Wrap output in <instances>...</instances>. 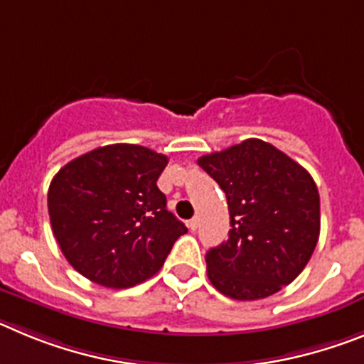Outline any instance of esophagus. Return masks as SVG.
I'll use <instances>...</instances> for the list:
<instances>
[{
    "label": "esophagus",
    "mask_w": 364,
    "mask_h": 364,
    "mask_svg": "<svg viewBox=\"0 0 364 364\" xmlns=\"http://www.w3.org/2000/svg\"><path fill=\"white\" fill-rule=\"evenodd\" d=\"M198 224H200V220H198V217H193L191 220L188 222V228H189V230H191V231H197Z\"/></svg>",
    "instance_id": "obj_1"
}]
</instances>
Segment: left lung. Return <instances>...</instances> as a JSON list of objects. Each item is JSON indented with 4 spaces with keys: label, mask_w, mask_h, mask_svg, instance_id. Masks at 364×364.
<instances>
[{
    "label": "left lung",
    "mask_w": 364,
    "mask_h": 364,
    "mask_svg": "<svg viewBox=\"0 0 364 364\" xmlns=\"http://www.w3.org/2000/svg\"><path fill=\"white\" fill-rule=\"evenodd\" d=\"M226 193L230 237L205 253L208 277L226 297L277 294L308 264L321 230L319 191L288 154L250 138L197 160Z\"/></svg>",
    "instance_id": "8db88e82"
}]
</instances>
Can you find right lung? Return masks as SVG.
Here are the masks:
<instances>
[{
	"mask_svg": "<svg viewBox=\"0 0 364 364\" xmlns=\"http://www.w3.org/2000/svg\"><path fill=\"white\" fill-rule=\"evenodd\" d=\"M166 154L134 144L98 147L63 166L49 186L53 233L76 272L105 288L153 277L188 228L166 210L156 180Z\"/></svg>",
	"mask_w": 364,
	"mask_h": 364,
	"instance_id": "right-lung-1",
	"label": "right lung"
}]
</instances>
